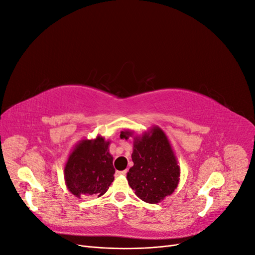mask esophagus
Instances as JSON below:
<instances>
[{
	"mask_svg": "<svg viewBox=\"0 0 255 255\" xmlns=\"http://www.w3.org/2000/svg\"><path fill=\"white\" fill-rule=\"evenodd\" d=\"M127 170H123V171H116V175H126L127 174Z\"/></svg>",
	"mask_w": 255,
	"mask_h": 255,
	"instance_id": "esophagus-1",
	"label": "esophagus"
}]
</instances>
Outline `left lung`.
<instances>
[{
	"label": "left lung",
	"instance_id": "obj_1",
	"mask_svg": "<svg viewBox=\"0 0 255 255\" xmlns=\"http://www.w3.org/2000/svg\"><path fill=\"white\" fill-rule=\"evenodd\" d=\"M132 130H122L120 137L128 139ZM132 159L127 179L135 195L146 203H158L170 196L180 181V167L164 130L153 127L134 137Z\"/></svg>",
	"mask_w": 255,
	"mask_h": 255
}]
</instances>
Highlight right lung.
Returning <instances> with one entry per match:
<instances>
[{
    "mask_svg": "<svg viewBox=\"0 0 255 255\" xmlns=\"http://www.w3.org/2000/svg\"><path fill=\"white\" fill-rule=\"evenodd\" d=\"M110 140L102 136L83 139L74 146L65 166L67 188L75 197H101L114 181L115 168Z\"/></svg>",
    "mask_w": 255,
    "mask_h": 255,
    "instance_id": "obj_1",
    "label": "right lung"
}]
</instances>
